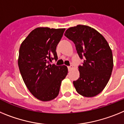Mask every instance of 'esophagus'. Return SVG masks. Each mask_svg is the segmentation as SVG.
Here are the masks:
<instances>
[{"instance_id": "obj_1", "label": "esophagus", "mask_w": 124, "mask_h": 124, "mask_svg": "<svg viewBox=\"0 0 124 124\" xmlns=\"http://www.w3.org/2000/svg\"><path fill=\"white\" fill-rule=\"evenodd\" d=\"M72 68H73V66H72V65H70V66H68V70H69V71H70L72 69Z\"/></svg>"}]
</instances>
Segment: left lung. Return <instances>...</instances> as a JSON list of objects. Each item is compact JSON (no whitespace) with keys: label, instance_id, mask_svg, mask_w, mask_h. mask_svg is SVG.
Wrapping results in <instances>:
<instances>
[{"label":"left lung","instance_id":"1","mask_svg":"<svg viewBox=\"0 0 124 124\" xmlns=\"http://www.w3.org/2000/svg\"><path fill=\"white\" fill-rule=\"evenodd\" d=\"M64 35L84 59L78 66L80 77L73 82L75 89L82 96H95L104 90L112 72V52L108 42L96 30L83 25L69 28Z\"/></svg>","mask_w":124,"mask_h":124}]
</instances>
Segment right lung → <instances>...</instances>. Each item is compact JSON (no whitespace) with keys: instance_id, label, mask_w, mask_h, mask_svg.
<instances>
[{"instance_id":"obj_1","label":"right lung","mask_w":124,"mask_h":124,"mask_svg":"<svg viewBox=\"0 0 124 124\" xmlns=\"http://www.w3.org/2000/svg\"><path fill=\"white\" fill-rule=\"evenodd\" d=\"M65 30L36 28L20 45L18 59L20 72L27 89L40 101L54 99L68 73L65 65L50 64L54 59L57 60L56 47Z\"/></svg>"}]
</instances>
